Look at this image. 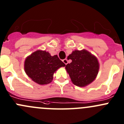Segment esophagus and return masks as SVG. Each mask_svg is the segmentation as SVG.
Segmentation results:
<instances>
[{
	"mask_svg": "<svg viewBox=\"0 0 124 124\" xmlns=\"http://www.w3.org/2000/svg\"><path fill=\"white\" fill-rule=\"evenodd\" d=\"M63 62L65 63V65H67L68 63V60L67 59H65L63 60Z\"/></svg>",
	"mask_w": 124,
	"mask_h": 124,
	"instance_id": "1",
	"label": "esophagus"
}]
</instances>
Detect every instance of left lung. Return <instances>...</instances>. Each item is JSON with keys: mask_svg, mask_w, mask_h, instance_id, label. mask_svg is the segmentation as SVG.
I'll use <instances>...</instances> for the list:
<instances>
[{"mask_svg": "<svg viewBox=\"0 0 124 124\" xmlns=\"http://www.w3.org/2000/svg\"><path fill=\"white\" fill-rule=\"evenodd\" d=\"M68 58L72 62L66 65L65 69L74 85L84 87L94 80L99 70V63L95 56L82 50H74Z\"/></svg>", "mask_w": 124, "mask_h": 124, "instance_id": "1", "label": "left lung"}]
</instances>
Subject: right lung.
Here are the masks:
<instances>
[{
	"mask_svg": "<svg viewBox=\"0 0 124 124\" xmlns=\"http://www.w3.org/2000/svg\"><path fill=\"white\" fill-rule=\"evenodd\" d=\"M65 64L57 55L52 56L46 51L37 50L27 57L24 62L26 74L39 85H47L53 80V74Z\"/></svg>",
	"mask_w": 124,
	"mask_h": 124,
	"instance_id": "right-lung-1",
	"label": "right lung"
}]
</instances>
